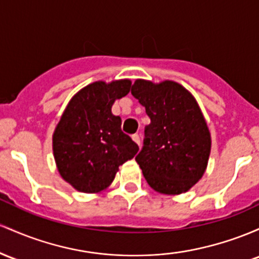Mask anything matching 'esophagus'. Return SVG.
<instances>
[{
  "label": "esophagus",
  "instance_id": "obj_1",
  "mask_svg": "<svg viewBox=\"0 0 259 259\" xmlns=\"http://www.w3.org/2000/svg\"><path fill=\"white\" fill-rule=\"evenodd\" d=\"M132 139H133V142H135V143L138 145V147H139V145H141V138H139L138 135H133L132 136Z\"/></svg>",
  "mask_w": 259,
  "mask_h": 259
}]
</instances>
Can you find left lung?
Listing matches in <instances>:
<instances>
[{
    "label": "left lung",
    "instance_id": "8db88e82",
    "mask_svg": "<svg viewBox=\"0 0 259 259\" xmlns=\"http://www.w3.org/2000/svg\"><path fill=\"white\" fill-rule=\"evenodd\" d=\"M131 93L145 107L143 148L136 156L148 185L156 192H187L202 179L211 139L196 99L172 80L137 79Z\"/></svg>",
    "mask_w": 259,
    "mask_h": 259
}]
</instances>
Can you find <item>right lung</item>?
<instances>
[{
    "mask_svg": "<svg viewBox=\"0 0 259 259\" xmlns=\"http://www.w3.org/2000/svg\"><path fill=\"white\" fill-rule=\"evenodd\" d=\"M130 79L94 82L80 89L67 105L52 136L57 170L79 192L98 193L114 181L118 166L131 160L138 145L112 115L116 99L126 97Z\"/></svg>",
    "mask_w": 259,
    "mask_h": 259,
    "instance_id": "1",
    "label": "right lung"
}]
</instances>
